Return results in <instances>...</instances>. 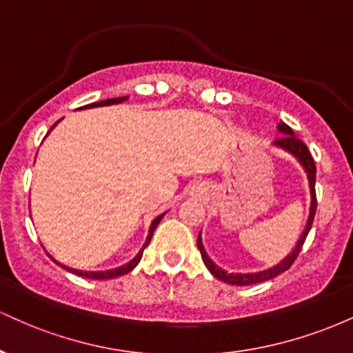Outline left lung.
I'll return each mask as SVG.
<instances>
[{"label": "left lung", "instance_id": "obj_1", "mask_svg": "<svg viewBox=\"0 0 353 353\" xmlns=\"http://www.w3.org/2000/svg\"><path fill=\"white\" fill-rule=\"evenodd\" d=\"M279 129H281L282 136L277 137L275 144L281 145V148L285 149V151L292 152L294 156L297 157L299 161H301L303 168H305L307 177H309L310 196H312L309 221H307L305 230H303L302 237L299 239V242H297V245H295L294 252L290 254L289 257L283 259L281 264H277V265L272 267V269H269V270H264V272H257V274H229V272H225V270H222L221 267H217L208 257V254H205L204 247H202L201 234H199V237H197V249H199L202 261H204L205 267H208L209 272L212 274L214 277L219 279V281L225 282V283H232V285H254V283H261V282L270 281V279L277 277V275H281L282 272H285V270H289L290 265H292L294 262H295V259H297L299 254H301L303 242H305L307 234H309V230L312 228V222H314L315 210H317V196H315V174H317V169H315L314 157H312L310 151H309V149H307L305 143H303L302 139H299V137L294 134V131H292V129H290V125H287L285 123H281V124H279Z\"/></svg>", "mask_w": 353, "mask_h": 353}]
</instances>
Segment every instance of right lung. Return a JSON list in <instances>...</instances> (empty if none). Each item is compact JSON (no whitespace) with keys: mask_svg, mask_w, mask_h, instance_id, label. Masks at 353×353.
<instances>
[{"mask_svg":"<svg viewBox=\"0 0 353 353\" xmlns=\"http://www.w3.org/2000/svg\"><path fill=\"white\" fill-rule=\"evenodd\" d=\"M125 99H128V96H123V98L104 99V101H99V103L86 104V106H83V108L108 106V104H117V103H123V101H125ZM163 216H164V214H161L159 217H156V219H154V221H152V224H151V229H149V236H148V241H145V244L143 245V249H141V252L137 254L136 257L132 259L131 262H129V264H125V265H123V267H117V269H114V270H106V272H84V270H76V269H70V267H66V265H63V264H59V265H61V267H64V269H66V270H70V272H72V274L79 275V277L94 279V281H104V279H114V277H121V275H124V274L131 272V270L134 269V267H136L137 264H139L141 257H143V252H144V249H145V247L149 245V242H151V237H152L154 230H156L157 224H159V222H161V219H163ZM52 261H54V259H52ZM54 262H56V261H54Z\"/></svg>","mask_w":353,"mask_h":353,"instance_id":"right-lung-1","label":"right lung"}]
</instances>
